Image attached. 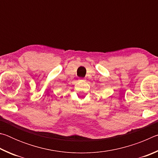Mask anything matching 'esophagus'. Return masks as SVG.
<instances>
[{"label":"esophagus","mask_w":158,"mask_h":158,"mask_svg":"<svg viewBox=\"0 0 158 158\" xmlns=\"http://www.w3.org/2000/svg\"><path fill=\"white\" fill-rule=\"evenodd\" d=\"M85 80H86V79H85V78H81V79H79V81H85Z\"/></svg>","instance_id":"obj_1"}]
</instances>
